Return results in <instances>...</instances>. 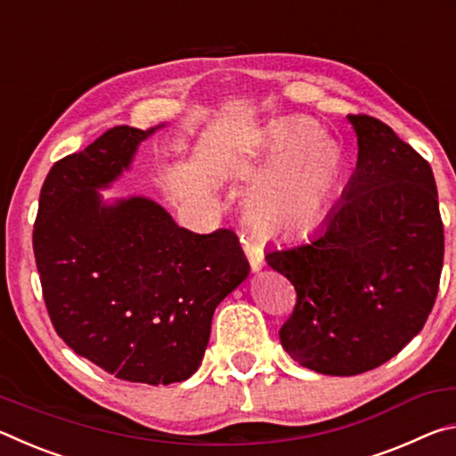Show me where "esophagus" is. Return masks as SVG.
Masks as SVG:
<instances>
[{
  "instance_id": "esophagus-1",
  "label": "esophagus",
  "mask_w": 456,
  "mask_h": 456,
  "mask_svg": "<svg viewBox=\"0 0 456 456\" xmlns=\"http://www.w3.org/2000/svg\"><path fill=\"white\" fill-rule=\"evenodd\" d=\"M243 241V249H245V256L249 259V265L253 272H259L261 267L265 265V257H264V249L257 243L249 241V239H241Z\"/></svg>"
}]
</instances>
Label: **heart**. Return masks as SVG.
<instances>
[{
	"mask_svg": "<svg viewBox=\"0 0 456 456\" xmlns=\"http://www.w3.org/2000/svg\"><path fill=\"white\" fill-rule=\"evenodd\" d=\"M264 163L247 197L251 217L272 229H296L318 221L342 175V151L307 118H289L267 130Z\"/></svg>",
	"mask_w": 456,
	"mask_h": 456,
	"instance_id": "obj_1",
	"label": "heart"
}]
</instances>
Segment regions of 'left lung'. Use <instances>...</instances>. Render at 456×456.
<instances>
[{
	"instance_id": "left-lung-1",
	"label": "left lung",
	"mask_w": 456,
	"mask_h": 456,
	"mask_svg": "<svg viewBox=\"0 0 456 456\" xmlns=\"http://www.w3.org/2000/svg\"><path fill=\"white\" fill-rule=\"evenodd\" d=\"M348 120L358 163L342 200L310 241L265 253L297 293L280 330L281 346L328 376L374 370L419 334L444 257L430 165L382 120L368 114Z\"/></svg>"
}]
</instances>
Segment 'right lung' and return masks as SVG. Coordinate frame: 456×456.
<instances>
[{
  "label": "right lung",
  "instance_id": "obj_1",
  "mask_svg": "<svg viewBox=\"0 0 456 456\" xmlns=\"http://www.w3.org/2000/svg\"><path fill=\"white\" fill-rule=\"evenodd\" d=\"M157 128L114 126L50 168L34 225L44 302L58 336L126 382L197 372L223 299L249 275L231 229L199 235L146 197L102 203Z\"/></svg>",
  "mask_w": 456,
  "mask_h": 456
}]
</instances>
